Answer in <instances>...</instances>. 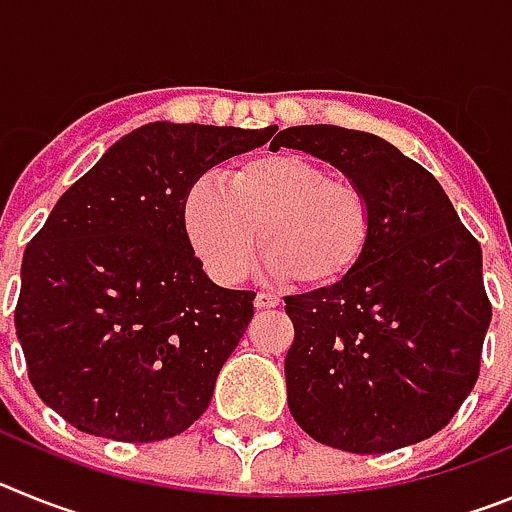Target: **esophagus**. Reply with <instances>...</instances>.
I'll return each instance as SVG.
<instances>
[{
    "instance_id": "obj_1",
    "label": "esophagus",
    "mask_w": 512,
    "mask_h": 512,
    "mask_svg": "<svg viewBox=\"0 0 512 512\" xmlns=\"http://www.w3.org/2000/svg\"><path fill=\"white\" fill-rule=\"evenodd\" d=\"M253 305H256V310H269V307H277L279 305V297L271 295V292H259Z\"/></svg>"
}]
</instances>
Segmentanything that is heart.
I'll list each match as a JSON object with an SVG mask.
<instances>
[{
	"label": "heart",
	"mask_w": 512,
	"mask_h": 512,
	"mask_svg": "<svg viewBox=\"0 0 512 512\" xmlns=\"http://www.w3.org/2000/svg\"><path fill=\"white\" fill-rule=\"evenodd\" d=\"M182 215L192 248L225 284L251 269L261 246L282 282L330 287L359 266L374 233L361 184L289 153L248 158L225 171L223 187L197 182Z\"/></svg>",
	"instance_id": "1"
}]
</instances>
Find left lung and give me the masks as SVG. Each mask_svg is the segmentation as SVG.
I'll use <instances>...</instances> for the list:
<instances>
[{"label": "left lung", "mask_w": 512, "mask_h": 512, "mask_svg": "<svg viewBox=\"0 0 512 512\" xmlns=\"http://www.w3.org/2000/svg\"><path fill=\"white\" fill-rule=\"evenodd\" d=\"M330 161L374 210L369 251L330 287L289 295V413L315 441L384 454L449 425L479 377L492 320L482 248L431 171L379 135L300 125L271 148Z\"/></svg>", "instance_id": "8db88e82"}]
</instances>
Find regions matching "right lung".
Returning a JSON list of instances; mask_svg holds the SVG:
<instances>
[{
  "mask_svg": "<svg viewBox=\"0 0 512 512\" xmlns=\"http://www.w3.org/2000/svg\"><path fill=\"white\" fill-rule=\"evenodd\" d=\"M274 130L151 122L63 192L22 256L15 328L35 392L66 423L151 443L205 413L256 292L210 282L184 197Z\"/></svg>",
  "mask_w": 512,
  "mask_h": 512,
  "instance_id": "right-lung-1",
  "label": "right lung"
}]
</instances>
